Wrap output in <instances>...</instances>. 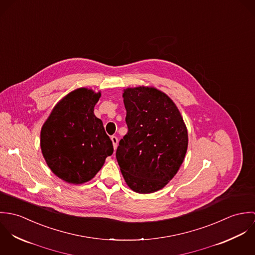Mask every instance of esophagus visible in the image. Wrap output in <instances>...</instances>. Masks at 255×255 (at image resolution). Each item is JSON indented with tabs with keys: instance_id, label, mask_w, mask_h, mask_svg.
<instances>
[{
	"instance_id": "obj_1",
	"label": "esophagus",
	"mask_w": 255,
	"mask_h": 255,
	"mask_svg": "<svg viewBox=\"0 0 255 255\" xmlns=\"http://www.w3.org/2000/svg\"><path fill=\"white\" fill-rule=\"evenodd\" d=\"M111 140H112V142H113L114 148H115V149H117L118 142H119V140H118V137H117V136H115V135H113V136H111Z\"/></svg>"
}]
</instances>
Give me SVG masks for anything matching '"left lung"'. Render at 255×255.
Masks as SVG:
<instances>
[{"instance_id":"8db88e82","label":"left lung","mask_w":255,"mask_h":255,"mask_svg":"<svg viewBox=\"0 0 255 255\" xmlns=\"http://www.w3.org/2000/svg\"><path fill=\"white\" fill-rule=\"evenodd\" d=\"M128 133L116 158L127 184L135 192L163 188L178 173L187 150L181 113L164 92L139 86L123 93Z\"/></svg>"}]
</instances>
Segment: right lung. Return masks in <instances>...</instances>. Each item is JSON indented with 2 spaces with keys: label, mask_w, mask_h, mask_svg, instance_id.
I'll return each mask as SVG.
<instances>
[{
  "label": "right lung",
  "mask_w": 255,
  "mask_h": 255,
  "mask_svg": "<svg viewBox=\"0 0 255 255\" xmlns=\"http://www.w3.org/2000/svg\"><path fill=\"white\" fill-rule=\"evenodd\" d=\"M100 96L88 88L73 90L54 107L41 128L43 157L65 182L90 181L113 154L112 140L93 112Z\"/></svg>",
  "instance_id": "add662e5"
}]
</instances>
